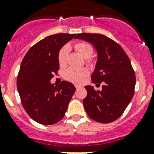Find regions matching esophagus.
<instances>
[{
    "mask_svg": "<svg viewBox=\"0 0 154 154\" xmlns=\"http://www.w3.org/2000/svg\"><path fill=\"white\" fill-rule=\"evenodd\" d=\"M75 87H76V89H77H77L80 88V86H78V85H75Z\"/></svg>",
    "mask_w": 154,
    "mask_h": 154,
    "instance_id": "obj_1",
    "label": "esophagus"
}]
</instances>
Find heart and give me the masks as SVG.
Returning a JSON list of instances; mask_svg holds the SVG:
<instances>
[{"instance_id": "obj_1", "label": "heart", "mask_w": 154, "mask_h": 154, "mask_svg": "<svg viewBox=\"0 0 154 154\" xmlns=\"http://www.w3.org/2000/svg\"><path fill=\"white\" fill-rule=\"evenodd\" d=\"M74 48L78 51L82 57L86 58V62L87 64H91L92 60L90 59V57L93 52V48L91 45L85 42H80L76 43ZM69 51H70V47L67 45H64L59 51L57 55V60L60 67H63L67 64ZM88 74L89 71L87 68L70 67L64 73V77L65 80L72 82L74 84H81L88 76Z\"/></svg>"}]
</instances>
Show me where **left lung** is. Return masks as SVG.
<instances>
[{
    "instance_id": "left-lung-1",
    "label": "left lung",
    "mask_w": 154,
    "mask_h": 154,
    "mask_svg": "<svg viewBox=\"0 0 154 154\" xmlns=\"http://www.w3.org/2000/svg\"><path fill=\"white\" fill-rule=\"evenodd\" d=\"M75 38L90 42L95 47L97 61L92 82L97 86L103 84L102 90L86 86L84 109L94 121L112 122L123 114L134 94L136 77L130 59L120 45L104 35L80 33Z\"/></svg>"
}]
</instances>
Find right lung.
Returning <instances> with one entry per match:
<instances>
[{
	"label": "right lung",
	"mask_w": 154,
	"mask_h": 154,
	"mask_svg": "<svg viewBox=\"0 0 154 154\" xmlns=\"http://www.w3.org/2000/svg\"><path fill=\"white\" fill-rule=\"evenodd\" d=\"M75 35L58 33L45 37L29 49L21 63L17 90L24 109L39 124L49 125L61 121L75 92L70 82L64 80L59 86L50 82L59 70L60 49Z\"/></svg>",
	"instance_id": "add662e5"
}]
</instances>
